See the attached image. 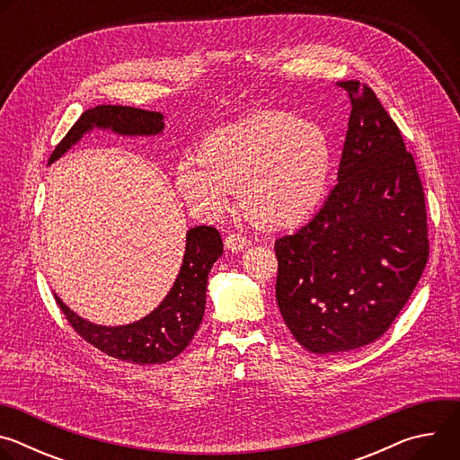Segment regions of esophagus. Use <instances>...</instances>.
Instances as JSON below:
<instances>
[{
  "mask_svg": "<svg viewBox=\"0 0 460 460\" xmlns=\"http://www.w3.org/2000/svg\"><path fill=\"white\" fill-rule=\"evenodd\" d=\"M247 245H249V240L243 234H240V233H229L226 236V247L229 251H233V252H238V251L245 249Z\"/></svg>",
  "mask_w": 460,
  "mask_h": 460,
  "instance_id": "34e87169",
  "label": "esophagus"
}]
</instances>
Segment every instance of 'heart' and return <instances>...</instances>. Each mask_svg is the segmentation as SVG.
Wrapping results in <instances>:
<instances>
[{"mask_svg": "<svg viewBox=\"0 0 460 460\" xmlns=\"http://www.w3.org/2000/svg\"><path fill=\"white\" fill-rule=\"evenodd\" d=\"M332 171L323 130L277 111L220 127L202 142L200 158L176 164L174 185L199 213L222 215L240 190L245 217L261 229L298 226L318 204Z\"/></svg>", "mask_w": 460, "mask_h": 460, "instance_id": "heart-1", "label": "heart"}]
</instances>
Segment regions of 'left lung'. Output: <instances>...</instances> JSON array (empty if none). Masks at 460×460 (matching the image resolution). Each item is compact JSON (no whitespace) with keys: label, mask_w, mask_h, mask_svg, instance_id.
Returning a JSON list of instances; mask_svg holds the SVG:
<instances>
[{"label":"left lung","mask_w":460,"mask_h":460,"mask_svg":"<svg viewBox=\"0 0 460 460\" xmlns=\"http://www.w3.org/2000/svg\"><path fill=\"white\" fill-rule=\"evenodd\" d=\"M337 85L351 100L339 183L309 224L275 242L282 318L320 355L380 339L429 256L424 189L397 123L367 85Z\"/></svg>","instance_id":"1"}]
</instances>
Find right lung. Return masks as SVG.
I'll list each match as a JSON object with an SVG mask.
<instances>
[{
	"mask_svg": "<svg viewBox=\"0 0 460 460\" xmlns=\"http://www.w3.org/2000/svg\"><path fill=\"white\" fill-rule=\"evenodd\" d=\"M112 128L118 135L151 137L164 130V114L125 105H98L85 111L52 151L49 164L67 153L91 128ZM220 233L211 226L190 227L180 273L164 302L147 316L127 325H96L80 318L58 296L56 302L73 330L112 358L140 366L164 364L178 357L192 341L206 311L208 279L222 256Z\"/></svg>",
	"mask_w": 460,
	"mask_h": 460,
	"instance_id": "add662e5",
	"label": "right lung"
}]
</instances>
